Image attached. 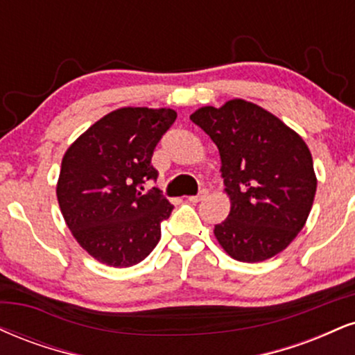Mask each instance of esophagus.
I'll return each instance as SVG.
<instances>
[{
    "label": "esophagus",
    "mask_w": 355,
    "mask_h": 355,
    "mask_svg": "<svg viewBox=\"0 0 355 355\" xmlns=\"http://www.w3.org/2000/svg\"><path fill=\"white\" fill-rule=\"evenodd\" d=\"M207 195H208V190L203 189V190L198 191V195L189 196V202H190V203H198V202H202V200H203Z\"/></svg>",
    "instance_id": "1"
}]
</instances>
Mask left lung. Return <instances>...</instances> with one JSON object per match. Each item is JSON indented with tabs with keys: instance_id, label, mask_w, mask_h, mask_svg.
<instances>
[{
	"instance_id": "8db88e82",
	"label": "left lung",
	"mask_w": 355,
	"mask_h": 355,
	"mask_svg": "<svg viewBox=\"0 0 355 355\" xmlns=\"http://www.w3.org/2000/svg\"><path fill=\"white\" fill-rule=\"evenodd\" d=\"M218 147L228 218L215 236L238 261L258 263L281 253L304 226L318 180L304 140L271 112L233 99L190 115Z\"/></svg>"
}]
</instances>
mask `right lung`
<instances>
[{
	"mask_svg": "<svg viewBox=\"0 0 355 355\" xmlns=\"http://www.w3.org/2000/svg\"><path fill=\"white\" fill-rule=\"evenodd\" d=\"M172 109L123 107L89 127L67 148L55 193L67 226L97 261L129 268L150 254L173 205L153 187L152 155L172 127Z\"/></svg>",
	"mask_w": 355,
	"mask_h": 355,
	"instance_id": "right-lung-1",
	"label": "right lung"
}]
</instances>
